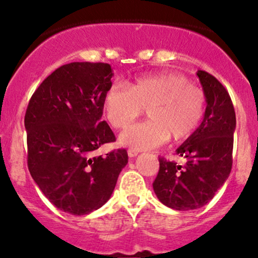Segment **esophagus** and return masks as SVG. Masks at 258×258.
<instances>
[{
    "label": "esophagus",
    "mask_w": 258,
    "mask_h": 258,
    "mask_svg": "<svg viewBox=\"0 0 258 258\" xmlns=\"http://www.w3.org/2000/svg\"><path fill=\"white\" fill-rule=\"evenodd\" d=\"M127 154H128L130 158H135V156L138 155V150H135V149H128L127 150Z\"/></svg>",
    "instance_id": "1"
}]
</instances>
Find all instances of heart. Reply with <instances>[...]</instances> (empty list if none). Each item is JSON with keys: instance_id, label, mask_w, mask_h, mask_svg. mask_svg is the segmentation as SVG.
I'll list each match as a JSON object with an SVG mask.
<instances>
[{"instance_id": "heart-1", "label": "heart", "mask_w": 258, "mask_h": 258, "mask_svg": "<svg viewBox=\"0 0 258 258\" xmlns=\"http://www.w3.org/2000/svg\"><path fill=\"white\" fill-rule=\"evenodd\" d=\"M144 109L149 120L121 133L122 146L149 150L170 137L173 141L190 137L205 115V93L176 73L139 76L130 82L128 88L112 85L106 91L104 110L115 128H125L143 114Z\"/></svg>"}]
</instances>
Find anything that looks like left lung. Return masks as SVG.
I'll return each mask as SVG.
<instances>
[{
  "label": "left lung",
  "mask_w": 258,
  "mask_h": 258,
  "mask_svg": "<svg viewBox=\"0 0 258 258\" xmlns=\"http://www.w3.org/2000/svg\"><path fill=\"white\" fill-rule=\"evenodd\" d=\"M206 97L204 120L176 153L185 164L159 158L160 168L153 183L164 205L179 211L206 205L229 176L233 164V141L236 119L223 85L211 74L197 73Z\"/></svg>",
  "instance_id": "obj_1"
}]
</instances>
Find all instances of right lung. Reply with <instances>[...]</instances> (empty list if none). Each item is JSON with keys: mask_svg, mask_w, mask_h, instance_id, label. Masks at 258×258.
<instances>
[{"mask_svg": "<svg viewBox=\"0 0 258 258\" xmlns=\"http://www.w3.org/2000/svg\"><path fill=\"white\" fill-rule=\"evenodd\" d=\"M111 78L106 63L65 64L29 100V171L44 197L68 214L87 215L104 205L128 161L126 149L94 155L100 146L116 141L102 121Z\"/></svg>", "mask_w": 258, "mask_h": 258, "instance_id": "1", "label": "right lung"}]
</instances>
